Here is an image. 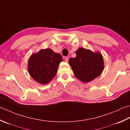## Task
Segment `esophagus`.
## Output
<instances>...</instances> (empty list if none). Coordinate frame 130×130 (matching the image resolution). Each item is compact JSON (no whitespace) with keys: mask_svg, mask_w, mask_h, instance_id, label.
<instances>
[{"mask_svg":"<svg viewBox=\"0 0 130 130\" xmlns=\"http://www.w3.org/2000/svg\"><path fill=\"white\" fill-rule=\"evenodd\" d=\"M68 61H69V58L66 57L65 58V61H66V62H68Z\"/></svg>","mask_w":130,"mask_h":130,"instance_id":"34e87169","label":"esophagus"}]
</instances>
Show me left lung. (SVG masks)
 <instances>
[{
	"label": "left lung",
	"instance_id": "1",
	"mask_svg": "<svg viewBox=\"0 0 130 130\" xmlns=\"http://www.w3.org/2000/svg\"><path fill=\"white\" fill-rule=\"evenodd\" d=\"M76 57L70 58L69 63L78 79L89 82L101 74L104 69L102 55L89 50L79 48L76 51Z\"/></svg>",
	"mask_w": 130,
	"mask_h": 130
}]
</instances>
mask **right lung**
Returning a JSON list of instances; mask_svg holds the SVG:
<instances>
[{
  "label": "right lung",
  "mask_w": 130,
  "mask_h": 130,
  "mask_svg": "<svg viewBox=\"0 0 130 130\" xmlns=\"http://www.w3.org/2000/svg\"><path fill=\"white\" fill-rule=\"evenodd\" d=\"M62 61L61 55L53 52L50 48L41 50L30 56L28 62V70L35 81L45 85L55 77L60 63Z\"/></svg>",
  "instance_id": "right-lung-1"
}]
</instances>
